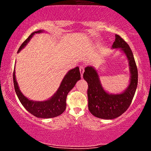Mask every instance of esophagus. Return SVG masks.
<instances>
[{
	"instance_id": "esophagus-1",
	"label": "esophagus",
	"mask_w": 151,
	"mask_h": 151,
	"mask_svg": "<svg viewBox=\"0 0 151 151\" xmlns=\"http://www.w3.org/2000/svg\"><path fill=\"white\" fill-rule=\"evenodd\" d=\"M79 70H80V72H81V77H83V73H84V67H82V66H80V67H79Z\"/></svg>"
}]
</instances>
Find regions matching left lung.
<instances>
[{
  "mask_svg": "<svg viewBox=\"0 0 151 151\" xmlns=\"http://www.w3.org/2000/svg\"><path fill=\"white\" fill-rule=\"evenodd\" d=\"M112 48H120L125 53L129 63L131 74L129 85L121 93L111 94L104 89L97 71L88 66L84 69L83 77L88 83V107L94 116L103 119H114L120 116L129 109L138 85V69L131 48L119 35H115Z\"/></svg>",
  "mask_w": 151,
  "mask_h": 151,
  "instance_id": "1",
  "label": "left lung"
}]
</instances>
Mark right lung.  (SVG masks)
<instances>
[{
    "instance_id": "obj_1",
    "label": "right lung",
    "mask_w": 151,
    "mask_h": 151,
    "mask_svg": "<svg viewBox=\"0 0 151 151\" xmlns=\"http://www.w3.org/2000/svg\"><path fill=\"white\" fill-rule=\"evenodd\" d=\"M43 30H38L33 32L27 39L22 42L19 48L18 52L25 47L35 33H40ZM15 70L13 71V83L15 91L20 100V103L25 109L31 114L41 119H50L60 116L65 111L67 106L66 99L68 93L74 87L77 81L81 79L79 68L78 67L72 69L67 72L62 79L60 87L56 93L49 99L44 101H35L28 99L20 91L15 79Z\"/></svg>"
}]
</instances>
